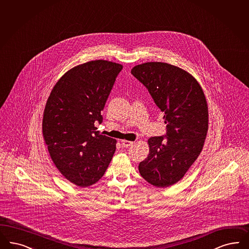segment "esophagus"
<instances>
[{
	"instance_id": "obj_1",
	"label": "esophagus",
	"mask_w": 249,
	"mask_h": 249,
	"mask_svg": "<svg viewBox=\"0 0 249 249\" xmlns=\"http://www.w3.org/2000/svg\"><path fill=\"white\" fill-rule=\"evenodd\" d=\"M134 144L133 141H128V140H122V146L124 147H131Z\"/></svg>"
}]
</instances>
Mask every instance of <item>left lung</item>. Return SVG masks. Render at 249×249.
Instances as JSON below:
<instances>
[{"instance_id": "8db88e82", "label": "left lung", "mask_w": 249, "mask_h": 249, "mask_svg": "<svg viewBox=\"0 0 249 249\" xmlns=\"http://www.w3.org/2000/svg\"><path fill=\"white\" fill-rule=\"evenodd\" d=\"M164 112L166 134L148 139L149 154L138 165L141 176L157 187L181 180L202 150L209 128L208 104L201 87L183 69L160 62L132 70Z\"/></svg>"}]
</instances>
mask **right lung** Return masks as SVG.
<instances>
[{"label":"right lung","mask_w":249,"mask_h":249,"mask_svg":"<svg viewBox=\"0 0 249 249\" xmlns=\"http://www.w3.org/2000/svg\"><path fill=\"white\" fill-rule=\"evenodd\" d=\"M122 69L104 60L77 65L59 79L48 99L42 130L49 153L77 186L97 183L115 152L116 140L100 134L94 123L102 124L101 112Z\"/></svg>","instance_id":"obj_1"}]
</instances>
